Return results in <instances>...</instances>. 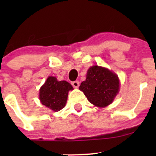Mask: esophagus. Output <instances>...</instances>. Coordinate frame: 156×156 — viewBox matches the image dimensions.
<instances>
[{"label":"esophagus","mask_w":156,"mask_h":156,"mask_svg":"<svg viewBox=\"0 0 156 156\" xmlns=\"http://www.w3.org/2000/svg\"><path fill=\"white\" fill-rule=\"evenodd\" d=\"M72 86H73V87L75 88H78V87H79L80 83H79V81H73V82L72 83Z\"/></svg>","instance_id":"1"}]
</instances>
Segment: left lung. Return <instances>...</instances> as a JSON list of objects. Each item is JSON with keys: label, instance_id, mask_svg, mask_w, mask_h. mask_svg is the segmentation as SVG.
<instances>
[{"label": "left lung", "instance_id": "1", "mask_svg": "<svg viewBox=\"0 0 156 156\" xmlns=\"http://www.w3.org/2000/svg\"><path fill=\"white\" fill-rule=\"evenodd\" d=\"M120 87L119 77L104 67L93 66L87 70L86 80L79 87L88 101L97 107L103 108L111 104Z\"/></svg>", "mask_w": 156, "mask_h": 156}]
</instances>
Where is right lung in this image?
Instances as JSON below:
<instances>
[{
  "instance_id": "add662e5",
  "label": "right lung",
  "mask_w": 156,
  "mask_h": 156,
  "mask_svg": "<svg viewBox=\"0 0 156 156\" xmlns=\"http://www.w3.org/2000/svg\"><path fill=\"white\" fill-rule=\"evenodd\" d=\"M73 87L66 81H57L56 77L49 76L39 92V99L44 106L58 112L65 107L68 93Z\"/></svg>"
}]
</instances>
